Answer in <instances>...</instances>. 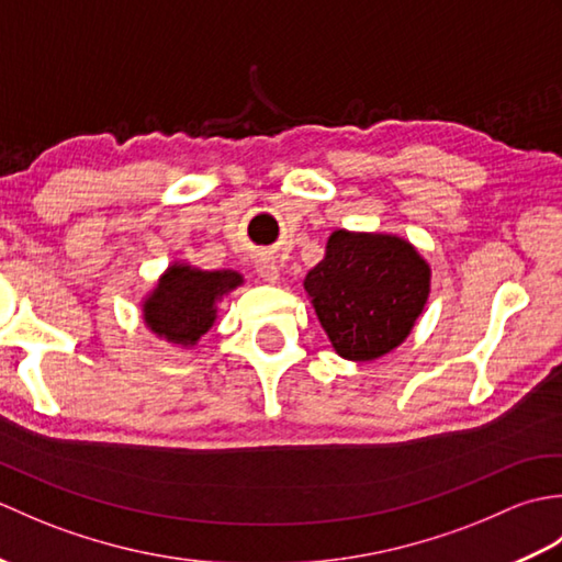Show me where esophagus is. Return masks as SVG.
Masks as SVG:
<instances>
[{
	"label": "esophagus",
	"mask_w": 562,
	"mask_h": 562,
	"mask_svg": "<svg viewBox=\"0 0 562 562\" xmlns=\"http://www.w3.org/2000/svg\"><path fill=\"white\" fill-rule=\"evenodd\" d=\"M256 270H258V274L266 282H270V284L280 282V266H278V260H274L272 256H260L256 260Z\"/></svg>",
	"instance_id": "obj_1"
}]
</instances>
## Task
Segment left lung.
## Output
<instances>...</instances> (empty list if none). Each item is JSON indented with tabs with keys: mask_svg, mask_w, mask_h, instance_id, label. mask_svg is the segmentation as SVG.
Here are the masks:
<instances>
[{
	"mask_svg": "<svg viewBox=\"0 0 562 562\" xmlns=\"http://www.w3.org/2000/svg\"><path fill=\"white\" fill-rule=\"evenodd\" d=\"M429 262L396 234L336 229L304 290L345 360L372 362L411 336L429 296Z\"/></svg>",
	"mask_w": 562,
	"mask_h": 562,
	"instance_id": "1",
	"label": "left lung"
}]
</instances>
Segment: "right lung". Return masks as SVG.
Segmentation results:
<instances>
[{"mask_svg": "<svg viewBox=\"0 0 562 562\" xmlns=\"http://www.w3.org/2000/svg\"><path fill=\"white\" fill-rule=\"evenodd\" d=\"M241 284L244 278L236 270H200L173 262L142 302V321L157 338L193 348L217 318L222 296Z\"/></svg>", "mask_w": 562, "mask_h": 562, "instance_id": "right-lung-1", "label": "right lung"}]
</instances>
